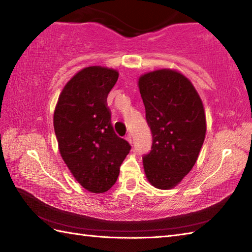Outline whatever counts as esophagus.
<instances>
[{
	"label": "esophagus",
	"mask_w": 252,
	"mask_h": 252,
	"mask_svg": "<svg viewBox=\"0 0 252 252\" xmlns=\"http://www.w3.org/2000/svg\"><path fill=\"white\" fill-rule=\"evenodd\" d=\"M126 141L129 142V143L131 144V145L133 144V140H132V136H131V135H127V136H126Z\"/></svg>",
	"instance_id": "1"
}]
</instances>
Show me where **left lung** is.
I'll return each instance as SVG.
<instances>
[{
    "instance_id": "left-lung-1",
    "label": "left lung",
    "mask_w": 252,
    "mask_h": 252,
    "mask_svg": "<svg viewBox=\"0 0 252 252\" xmlns=\"http://www.w3.org/2000/svg\"><path fill=\"white\" fill-rule=\"evenodd\" d=\"M138 88L153 134L144 171L156 189H173L194 167L205 141L202 101L189 80L171 69L143 74Z\"/></svg>"
}]
</instances>
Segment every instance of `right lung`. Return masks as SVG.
<instances>
[{
	"label": "right lung",
	"mask_w": 252,
	"mask_h": 252,
	"mask_svg": "<svg viewBox=\"0 0 252 252\" xmlns=\"http://www.w3.org/2000/svg\"><path fill=\"white\" fill-rule=\"evenodd\" d=\"M117 70L87 67L63 89L54 112V130L62 158L80 184L105 192L116 183L131 145L111 125L107 96L116 84Z\"/></svg>",
	"instance_id": "right-lung-1"
}]
</instances>
